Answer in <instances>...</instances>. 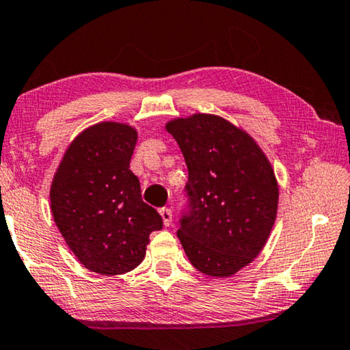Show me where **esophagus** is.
<instances>
[{"label":"esophagus","instance_id":"34e87169","mask_svg":"<svg viewBox=\"0 0 350 350\" xmlns=\"http://www.w3.org/2000/svg\"><path fill=\"white\" fill-rule=\"evenodd\" d=\"M160 215H161V220H163V225L170 226L171 221H173V212H171V208H161Z\"/></svg>","mask_w":350,"mask_h":350}]
</instances>
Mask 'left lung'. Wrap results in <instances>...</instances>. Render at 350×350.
<instances>
[{
    "mask_svg": "<svg viewBox=\"0 0 350 350\" xmlns=\"http://www.w3.org/2000/svg\"><path fill=\"white\" fill-rule=\"evenodd\" d=\"M184 154L189 215L177 237L201 273L228 278L259 256L272 231L280 189L272 165L242 127L195 113L165 124Z\"/></svg>",
    "mask_w": 350,
    "mask_h": 350,
    "instance_id": "left-lung-1",
    "label": "left lung"
}]
</instances>
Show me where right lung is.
<instances>
[{
  "label": "right lung",
  "instance_id": "obj_1",
  "mask_svg": "<svg viewBox=\"0 0 350 350\" xmlns=\"http://www.w3.org/2000/svg\"><path fill=\"white\" fill-rule=\"evenodd\" d=\"M137 139L130 124H94L67 146L51 180L53 220L91 272L114 276L133 270L146 256L149 234L163 226L130 171Z\"/></svg>",
  "mask_w": 350,
  "mask_h": 350
}]
</instances>
